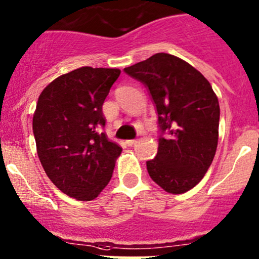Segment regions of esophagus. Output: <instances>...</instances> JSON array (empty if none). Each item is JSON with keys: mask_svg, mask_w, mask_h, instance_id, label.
Wrapping results in <instances>:
<instances>
[{"mask_svg": "<svg viewBox=\"0 0 259 259\" xmlns=\"http://www.w3.org/2000/svg\"><path fill=\"white\" fill-rule=\"evenodd\" d=\"M136 144V140L135 139H133V140H126V145L127 146H133V145Z\"/></svg>", "mask_w": 259, "mask_h": 259, "instance_id": "1", "label": "esophagus"}]
</instances>
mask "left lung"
<instances>
[{
	"label": "left lung",
	"mask_w": 259,
	"mask_h": 259,
	"mask_svg": "<svg viewBox=\"0 0 259 259\" xmlns=\"http://www.w3.org/2000/svg\"><path fill=\"white\" fill-rule=\"evenodd\" d=\"M124 72L147 88L157 113L158 150L146 162L150 177L172 194L188 192L203 180L217 152V95L198 70L169 54H155Z\"/></svg>",
	"instance_id": "8db88e82"
}]
</instances>
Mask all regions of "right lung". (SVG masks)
Segmentation results:
<instances>
[{
    "instance_id": "add662e5",
    "label": "right lung",
    "mask_w": 259,
    "mask_h": 259,
    "mask_svg": "<svg viewBox=\"0 0 259 259\" xmlns=\"http://www.w3.org/2000/svg\"><path fill=\"white\" fill-rule=\"evenodd\" d=\"M120 70L84 66L54 79L40 93L33 116L39 160L66 195L93 200L109 183L121 147L102 130L104 99Z\"/></svg>"
}]
</instances>
